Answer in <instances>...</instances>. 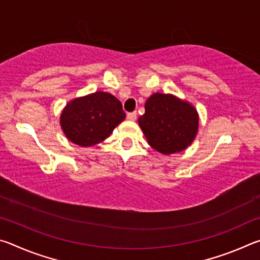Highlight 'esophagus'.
<instances>
[{
    "instance_id": "34e87169",
    "label": "esophagus",
    "mask_w": 260,
    "mask_h": 260,
    "mask_svg": "<svg viewBox=\"0 0 260 260\" xmlns=\"http://www.w3.org/2000/svg\"><path fill=\"white\" fill-rule=\"evenodd\" d=\"M127 119L128 120H132L134 121L136 119V111H133V112H128L127 113Z\"/></svg>"
}]
</instances>
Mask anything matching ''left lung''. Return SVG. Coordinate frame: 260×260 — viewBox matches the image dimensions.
<instances>
[{
    "mask_svg": "<svg viewBox=\"0 0 260 260\" xmlns=\"http://www.w3.org/2000/svg\"><path fill=\"white\" fill-rule=\"evenodd\" d=\"M139 125L150 146L164 155L182 151L199 129L195 108L173 95L156 93L147 100Z\"/></svg>",
    "mask_w": 260,
    "mask_h": 260,
    "instance_id": "1",
    "label": "left lung"
}]
</instances>
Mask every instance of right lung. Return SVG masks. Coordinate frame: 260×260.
<instances>
[{"mask_svg":"<svg viewBox=\"0 0 260 260\" xmlns=\"http://www.w3.org/2000/svg\"><path fill=\"white\" fill-rule=\"evenodd\" d=\"M125 117L119 100L96 91L71 101L60 114V126L71 142L90 147L107 139Z\"/></svg>","mask_w":260,"mask_h":260,"instance_id":"1","label":"right lung"}]
</instances>
